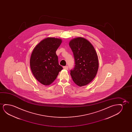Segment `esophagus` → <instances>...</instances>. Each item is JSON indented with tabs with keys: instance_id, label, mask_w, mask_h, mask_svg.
I'll return each instance as SVG.
<instances>
[{
	"instance_id": "1",
	"label": "esophagus",
	"mask_w": 132,
	"mask_h": 132,
	"mask_svg": "<svg viewBox=\"0 0 132 132\" xmlns=\"http://www.w3.org/2000/svg\"><path fill=\"white\" fill-rule=\"evenodd\" d=\"M63 68L64 69H66V70H68V66H64L63 67Z\"/></svg>"
}]
</instances>
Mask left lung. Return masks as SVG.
I'll list each match as a JSON object with an SVG mask.
<instances>
[{
    "label": "left lung",
    "mask_w": 132,
    "mask_h": 132,
    "mask_svg": "<svg viewBox=\"0 0 132 132\" xmlns=\"http://www.w3.org/2000/svg\"><path fill=\"white\" fill-rule=\"evenodd\" d=\"M69 45L72 51L75 66L70 70L71 76L76 85H87L95 78L99 62L94 47L85 38L78 37L71 40Z\"/></svg>",
    "instance_id": "left-lung-1"
}]
</instances>
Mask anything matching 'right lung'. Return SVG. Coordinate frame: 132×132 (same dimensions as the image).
<instances>
[{
	"mask_svg": "<svg viewBox=\"0 0 132 132\" xmlns=\"http://www.w3.org/2000/svg\"><path fill=\"white\" fill-rule=\"evenodd\" d=\"M61 43L60 39L49 37L40 42L33 51L30 62L31 70L36 79L43 85L52 83L63 69L56 54Z\"/></svg>",
	"mask_w": 132,
	"mask_h": 132,
	"instance_id": "add662e5",
	"label": "right lung"
}]
</instances>
